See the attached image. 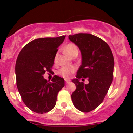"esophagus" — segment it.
Segmentation results:
<instances>
[{"mask_svg": "<svg viewBox=\"0 0 133 133\" xmlns=\"http://www.w3.org/2000/svg\"><path fill=\"white\" fill-rule=\"evenodd\" d=\"M65 83H66V84H69V83H70L71 80H68V79H65Z\"/></svg>", "mask_w": 133, "mask_h": 133, "instance_id": "1", "label": "esophagus"}]
</instances>
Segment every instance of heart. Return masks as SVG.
Wrapping results in <instances>:
<instances>
[{
  "label": "heart",
  "instance_id": "1",
  "mask_svg": "<svg viewBox=\"0 0 133 133\" xmlns=\"http://www.w3.org/2000/svg\"><path fill=\"white\" fill-rule=\"evenodd\" d=\"M64 51L65 54L68 55L69 57H72L73 55L77 54L78 53V50L76 45L72 43L67 44L64 48ZM75 68L74 67H62L60 68L58 71V74L62 76L64 78H69L71 76V74L74 73Z\"/></svg>",
  "mask_w": 133,
  "mask_h": 133
}]
</instances>
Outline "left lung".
Here are the masks:
<instances>
[{"label": "left lung", "mask_w": 133, "mask_h": 133, "mask_svg": "<svg viewBox=\"0 0 133 133\" xmlns=\"http://www.w3.org/2000/svg\"><path fill=\"white\" fill-rule=\"evenodd\" d=\"M69 39L78 47L82 55V65L72 80L76 85L72 101L79 111L90 112L102 102L112 83L113 55L105 41L89 33L69 35ZM86 77L88 84L79 82Z\"/></svg>", "instance_id": "8db88e82"}]
</instances>
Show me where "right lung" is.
<instances>
[{
	"label": "right lung",
	"instance_id": "add662e5",
	"mask_svg": "<svg viewBox=\"0 0 133 133\" xmlns=\"http://www.w3.org/2000/svg\"><path fill=\"white\" fill-rule=\"evenodd\" d=\"M65 36L41 38L25 45L15 65L17 86L22 101L37 113H45L55 106L58 92L65 85L62 78L55 75L51 82L44 78L45 71H51L58 48Z\"/></svg>",
	"mask_w": 133,
	"mask_h": 133
}]
</instances>
